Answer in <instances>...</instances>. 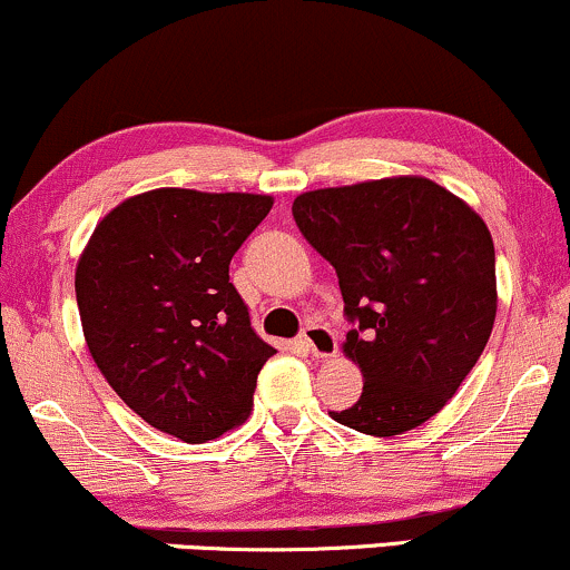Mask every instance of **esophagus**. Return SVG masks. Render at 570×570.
<instances>
[{"instance_id": "obj_1", "label": "esophagus", "mask_w": 570, "mask_h": 570, "mask_svg": "<svg viewBox=\"0 0 570 570\" xmlns=\"http://www.w3.org/2000/svg\"><path fill=\"white\" fill-rule=\"evenodd\" d=\"M303 343L305 348L313 353V356L326 358V356H335L337 351V335L324 324H307L303 330Z\"/></svg>"}]
</instances>
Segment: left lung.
Instances as JSON below:
<instances>
[{
	"label": "left lung",
	"mask_w": 570,
	"mask_h": 570,
	"mask_svg": "<svg viewBox=\"0 0 570 570\" xmlns=\"http://www.w3.org/2000/svg\"><path fill=\"white\" fill-rule=\"evenodd\" d=\"M305 240L335 267L364 372L343 426L396 436L436 415L485 351L495 322V248L453 193L421 179L362 181L299 195Z\"/></svg>",
	"instance_id": "8db88e82"
}]
</instances>
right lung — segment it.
<instances>
[{
  "instance_id": "right-lung-1",
  "label": "right lung",
  "mask_w": 570,
  "mask_h": 570,
  "mask_svg": "<svg viewBox=\"0 0 570 570\" xmlns=\"http://www.w3.org/2000/svg\"><path fill=\"white\" fill-rule=\"evenodd\" d=\"M271 195L153 189L98 222L75 292L94 362L136 415L181 442L238 426L276 353L230 284Z\"/></svg>"
}]
</instances>
